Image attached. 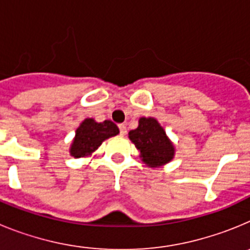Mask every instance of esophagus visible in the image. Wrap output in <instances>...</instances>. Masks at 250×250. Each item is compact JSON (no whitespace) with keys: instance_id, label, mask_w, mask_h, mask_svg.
<instances>
[{"instance_id":"esophagus-1","label":"esophagus","mask_w":250,"mask_h":250,"mask_svg":"<svg viewBox=\"0 0 250 250\" xmlns=\"http://www.w3.org/2000/svg\"><path fill=\"white\" fill-rule=\"evenodd\" d=\"M119 130H120V135H126V132H127V130H126V126H125V125H124V124H120V125H119Z\"/></svg>"}]
</instances>
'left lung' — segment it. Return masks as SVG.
Masks as SVG:
<instances>
[{
    "label": "left lung",
    "mask_w": 250,
    "mask_h": 250,
    "mask_svg": "<svg viewBox=\"0 0 250 250\" xmlns=\"http://www.w3.org/2000/svg\"><path fill=\"white\" fill-rule=\"evenodd\" d=\"M129 138L147 167H158L173 159L174 145L155 119L141 118L139 126L129 132Z\"/></svg>",
    "instance_id": "1"
}]
</instances>
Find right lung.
<instances>
[{
	"label": "right lung",
	"mask_w": 250,
	"mask_h": 250,
	"mask_svg": "<svg viewBox=\"0 0 250 250\" xmlns=\"http://www.w3.org/2000/svg\"><path fill=\"white\" fill-rule=\"evenodd\" d=\"M118 134L119 127L112 121L105 120L103 123H96L92 119H86L77 127L70 152L75 158L87 156L98 149L105 139Z\"/></svg>",
	"instance_id": "1"
}]
</instances>
